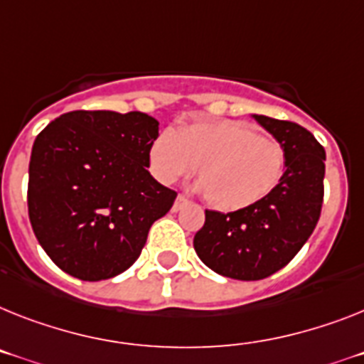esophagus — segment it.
Returning <instances> with one entry per match:
<instances>
[{"label": "esophagus", "mask_w": 364, "mask_h": 364, "mask_svg": "<svg viewBox=\"0 0 364 364\" xmlns=\"http://www.w3.org/2000/svg\"><path fill=\"white\" fill-rule=\"evenodd\" d=\"M188 203V200L185 196H181V194H179V196L176 198V201H173V207H172V210H179L181 209V207H185Z\"/></svg>", "instance_id": "1"}]
</instances>
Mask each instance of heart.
I'll return each instance as SVG.
<instances>
[{
	"label": "heart",
	"mask_w": 364,
	"mask_h": 364,
	"mask_svg": "<svg viewBox=\"0 0 364 364\" xmlns=\"http://www.w3.org/2000/svg\"><path fill=\"white\" fill-rule=\"evenodd\" d=\"M159 181L170 183L196 168L198 187L210 207L242 210L272 194L287 168L285 148L237 120L196 122L164 131L149 149Z\"/></svg>",
	"instance_id": "b5f03b06"
}]
</instances>
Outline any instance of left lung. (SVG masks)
<instances>
[{"label": "left lung", "instance_id": "1", "mask_svg": "<svg viewBox=\"0 0 364 364\" xmlns=\"http://www.w3.org/2000/svg\"><path fill=\"white\" fill-rule=\"evenodd\" d=\"M253 118L285 148L283 179L248 209L205 210L194 237L198 257L210 270L240 281L264 279L289 264L316 228L323 201L326 151L313 133L294 122Z\"/></svg>", "mask_w": 364, "mask_h": 364}]
</instances>
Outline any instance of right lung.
I'll list each match as a JSON object with an SVG mask.
<instances>
[{
    "label": "right lung",
    "instance_id": "1",
    "mask_svg": "<svg viewBox=\"0 0 364 364\" xmlns=\"http://www.w3.org/2000/svg\"><path fill=\"white\" fill-rule=\"evenodd\" d=\"M159 122L144 112L72 111L33 144L27 207L36 239L70 276L102 281L139 259L177 192L155 181Z\"/></svg>",
    "mask_w": 364,
    "mask_h": 364
}]
</instances>
